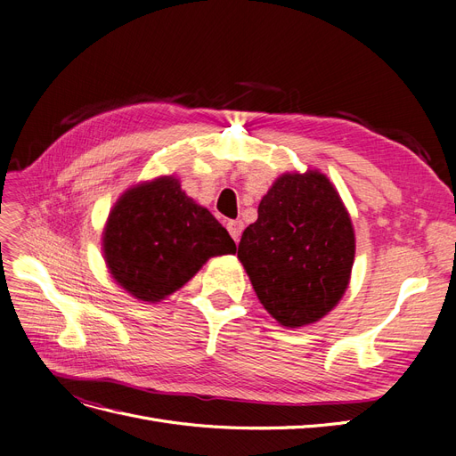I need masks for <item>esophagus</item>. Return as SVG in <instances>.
Here are the masks:
<instances>
[{"instance_id":"34e87169","label":"esophagus","mask_w":456,"mask_h":456,"mask_svg":"<svg viewBox=\"0 0 456 456\" xmlns=\"http://www.w3.org/2000/svg\"><path fill=\"white\" fill-rule=\"evenodd\" d=\"M227 231H229V234L232 236V240L239 242V240H240V234H242V231H244V222H242V220H232V222H229V224H227Z\"/></svg>"}]
</instances>
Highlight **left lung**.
Masks as SVG:
<instances>
[{
	"label": "left lung",
	"instance_id": "8db88e82",
	"mask_svg": "<svg viewBox=\"0 0 456 456\" xmlns=\"http://www.w3.org/2000/svg\"><path fill=\"white\" fill-rule=\"evenodd\" d=\"M354 255L350 214L319 169L277 176L239 244L256 298L285 328L319 322L341 302Z\"/></svg>",
	"mask_w": 456,
	"mask_h": 456
}]
</instances>
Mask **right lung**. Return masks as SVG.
I'll list each match as a JSON object with an SVG mask.
<instances>
[{
  "label": "right lung",
  "instance_id": "add662e5",
  "mask_svg": "<svg viewBox=\"0 0 456 456\" xmlns=\"http://www.w3.org/2000/svg\"><path fill=\"white\" fill-rule=\"evenodd\" d=\"M234 251L227 229L183 191L175 175L130 186L102 231V255L115 283L149 304L184 287L210 256Z\"/></svg>",
  "mask_w": 456,
  "mask_h": 456
}]
</instances>
